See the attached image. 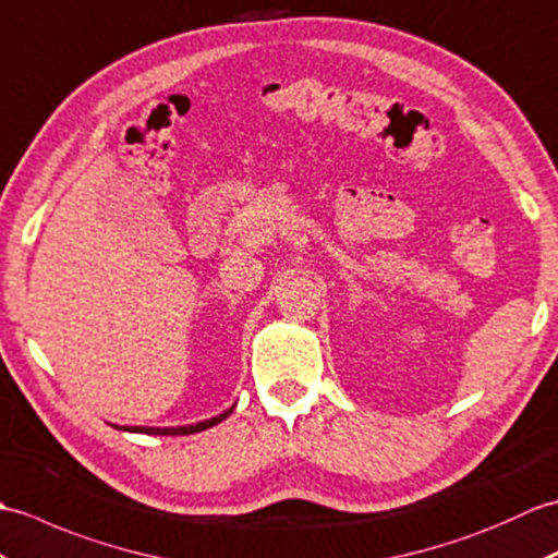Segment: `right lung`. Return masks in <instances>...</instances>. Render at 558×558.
Here are the masks:
<instances>
[{
    "mask_svg": "<svg viewBox=\"0 0 558 558\" xmlns=\"http://www.w3.org/2000/svg\"><path fill=\"white\" fill-rule=\"evenodd\" d=\"M233 413V405L227 408L225 413H219L217 417H209V420H203V423H195V425H183V427H117V429H123V432H138V435H162V437H179V435H195V432H203V429H209L219 425L221 420H227L229 415Z\"/></svg>",
    "mask_w": 558,
    "mask_h": 558,
    "instance_id": "add662e5",
    "label": "right lung"
}]
</instances>
